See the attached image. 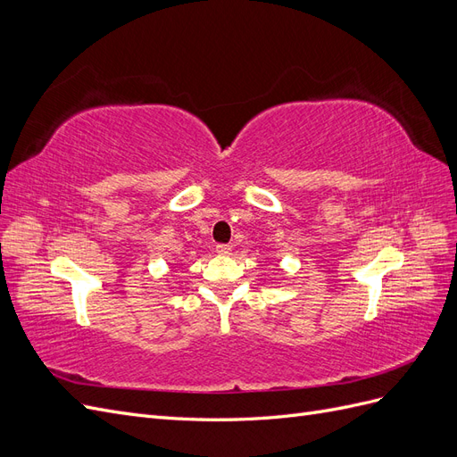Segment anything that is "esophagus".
I'll list each match as a JSON object with an SVG mask.
<instances>
[{
  "label": "esophagus",
  "mask_w": 457,
  "mask_h": 457,
  "mask_svg": "<svg viewBox=\"0 0 457 457\" xmlns=\"http://www.w3.org/2000/svg\"><path fill=\"white\" fill-rule=\"evenodd\" d=\"M215 252H217L219 255H228V253H230V245H228V244H217Z\"/></svg>",
  "instance_id": "obj_1"
}]
</instances>
